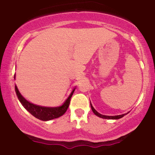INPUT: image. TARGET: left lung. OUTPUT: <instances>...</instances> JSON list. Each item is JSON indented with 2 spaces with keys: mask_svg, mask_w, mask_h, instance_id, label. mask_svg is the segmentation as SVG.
Instances as JSON below:
<instances>
[{
  "mask_svg": "<svg viewBox=\"0 0 155 155\" xmlns=\"http://www.w3.org/2000/svg\"><path fill=\"white\" fill-rule=\"evenodd\" d=\"M90 106H91V108L92 110V111H93V113L95 114L96 116L101 117V118H103V119H108V120H118V119H120L122 118V117H123L124 115H126V114H121V115H117V116H106V115H103V114H101L100 113H98L95 108H93V106H92L91 103H90Z\"/></svg>",
  "mask_w": 155,
  "mask_h": 155,
  "instance_id": "8db88e82",
  "label": "left lung"
}]
</instances>
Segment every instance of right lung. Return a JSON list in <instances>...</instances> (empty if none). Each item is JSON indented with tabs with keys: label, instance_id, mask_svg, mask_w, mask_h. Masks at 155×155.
<instances>
[{
	"label": "right lung",
	"instance_id": "right-lung-1",
	"mask_svg": "<svg viewBox=\"0 0 155 155\" xmlns=\"http://www.w3.org/2000/svg\"><path fill=\"white\" fill-rule=\"evenodd\" d=\"M75 89L73 90V91L68 97L67 100L65 101V103L62 106H58V107H45V106H38L30 103L23 96L21 95L20 92H19L17 86H15V91L17 93V97L20 101V103L24 106L28 111H29L33 116H34L35 118L38 119L42 121H48L53 120V119L58 118L61 117L65 113L68 108L69 104H70L71 98L73 94H74Z\"/></svg>",
	"mask_w": 155,
	"mask_h": 155
}]
</instances>
